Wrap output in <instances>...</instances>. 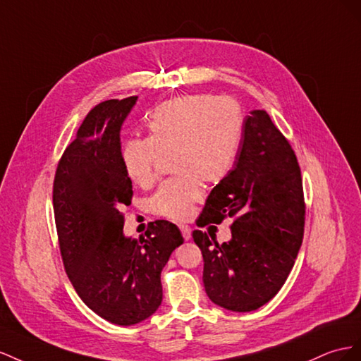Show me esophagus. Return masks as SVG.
<instances>
[{"instance_id": "1", "label": "esophagus", "mask_w": 361, "mask_h": 361, "mask_svg": "<svg viewBox=\"0 0 361 361\" xmlns=\"http://www.w3.org/2000/svg\"><path fill=\"white\" fill-rule=\"evenodd\" d=\"M180 230H181V234H183L184 240H189V239L192 238V228H190L189 225L181 224V225H180Z\"/></svg>"}]
</instances>
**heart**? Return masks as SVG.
Here are the masks:
<instances>
[{
	"label": "heart",
	"mask_w": 361,
	"mask_h": 361,
	"mask_svg": "<svg viewBox=\"0 0 361 361\" xmlns=\"http://www.w3.org/2000/svg\"><path fill=\"white\" fill-rule=\"evenodd\" d=\"M243 137V113L230 97L190 95L163 102L148 118V139L123 143L121 161L127 177L147 188L163 157L177 177L164 181L149 201L151 210L173 221L188 219L204 193L234 168Z\"/></svg>",
	"instance_id": "obj_1"
}]
</instances>
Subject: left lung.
Listing matches in <instances>:
<instances>
[{"mask_svg": "<svg viewBox=\"0 0 361 361\" xmlns=\"http://www.w3.org/2000/svg\"><path fill=\"white\" fill-rule=\"evenodd\" d=\"M226 218L233 221L228 242L218 243L210 231L192 233L204 259L205 293L226 310L252 312L286 283L305 224L300 164L264 110L245 118L234 168L210 192L197 225Z\"/></svg>", "mask_w": 361, "mask_h": 361, "instance_id": "8db88e82", "label": "left lung"}]
</instances>
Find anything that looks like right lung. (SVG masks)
<instances>
[{"label": "right lung", "mask_w": 361, "mask_h": 361, "mask_svg": "<svg viewBox=\"0 0 361 361\" xmlns=\"http://www.w3.org/2000/svg\"><path fill=\"white\" fill-rule=\"evenodd\" d=\"M137 97L92 109L61 156L53 186L54 218L65 271L83 302L116 325H135L163 300L160 274L184 242L169 221L149 222L145 235H123L131 180L121 161V127Z\"/></svg>", "instance_id": "add662e5"}]
</instances>
